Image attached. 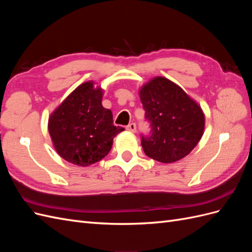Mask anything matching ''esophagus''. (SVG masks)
<instances>
[{
    "label": "esophagus",
    "instance_id": "1",
    "mask_svg": "<svg viewBox=\"0 0 252 252\" xmlns=\"http://www.w3.org/2000/svg\"><path fill=\"white\" fill-rule=\"evenodd\" d=\"M126 130H128L129 132H135L136 131V125H135V123L128 124L126 126Z\"/></svg>",
    "mask_w": 252,
    "mask_h": 252
}]
</instances>
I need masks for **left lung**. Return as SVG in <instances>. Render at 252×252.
Returning <instances> with one entry per match:
<instances>
[{
	"label": "left lung",
	"mask_w": 252,
	"mask_h": 252,
	"mask_svg": "<svg viewBox=\"0 0 252 252\" xmlns=\"http://www.w3.org/2000/svg\"><path fill=\"white\" fill-rule=\"evenodd\" d=\"M150 132L141 134L145 155L161 163H173L190 154L201 140L205 117L201 107L177 84L162 77L140 90Z\"/></svg>",
	"instance_id": "1"
}]
</instances>
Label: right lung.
<instances>
[{
  "label": "right lung",
  "instance_id": "obj_1",
  "mask_svg": "<svg viewBox=\"0 0 252 252\" xmlns=\"http://www.w3.org/2000/svg\"><path fill=\"white\" fill-rule=\"evenodd\" d=\"M103 91L86 82L75 88L55 110L48 130L58 154L85 167L109 154L113 138L124 128L113 125L112 112L102 105Z\"/></svg>",
  "mask_w": 252,
  "mask_h": 252
}]
</instances>
